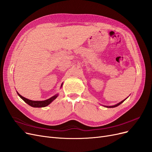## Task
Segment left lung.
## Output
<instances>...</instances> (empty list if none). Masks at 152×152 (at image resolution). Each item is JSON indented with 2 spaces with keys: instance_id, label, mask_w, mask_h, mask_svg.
I'll use <instances>...</instances> for the list:
<instances>
[{
  "instance_id": "1",
  "label": "left lung",
  "mask_w": 152,
  "mask_h": 152,
  "mask_svg": "<svg viewBox=\"0 0 152 152\" xmlns=\"http://www.w3.org/2000/svg\"><path fill=\"white\" fill-rule=\"evenodd\" d=\"M127 98H128V97H127ZM127 98H126L125 99H124L123 101H121L120 102H119V103H118V104H115V105H113V106H103L106 107H108V108H111V107H117V106H118L119 105H120V104H121V103H123L125 100H126V99Z\"/></svg>"
}]
</instances>
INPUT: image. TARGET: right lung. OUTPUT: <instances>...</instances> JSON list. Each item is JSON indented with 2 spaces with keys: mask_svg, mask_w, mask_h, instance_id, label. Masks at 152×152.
I'll list each match as a JSON object with an SVG mask.
<instances>
[{
  "mask_svg": "<svg viewBox=\"0 0 152 152\" xmlns=\"http://www.w3.org/2000/svg\"><path fill=\"white\" fill-rule=\"evenodd\" d=\"M62 86H63V83L61 85V88ZM17 93L18 94V96L20 98H21L26 103H27L28 105L31 106V107H46L47 106H48L49 104L53 102L58 96V94H56L55 96H52L51 97L46 99V100H45V101H32V100H29V99H28L27 98H25V97H23L21 95H20V94L18 92H17Z\"/></svg>",
  "mask_w": 152,
  "mask_h": 152,
  "instance_id": "1",
  "label": "right lung"
}]
</instances>
